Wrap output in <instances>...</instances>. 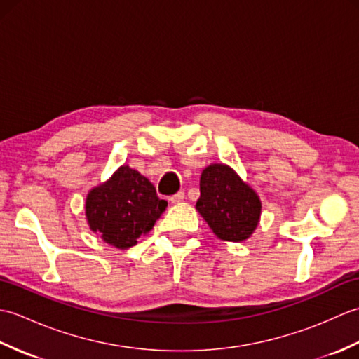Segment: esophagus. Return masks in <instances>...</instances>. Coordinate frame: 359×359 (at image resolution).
<instances>
[{"label":"esophagus","mask_w":359,"mask_h":359,"mask_svg":"<svg viewBox=\"0 0 359 359\" xmlns=\"http://www.w3.org/2000/svg\"><path fill=\"white\" fill-rule=\"evenodd\" d=\"M184 199H185V193L184 191H179V193H175L174 196L170 197V202L171 203H180Z\"/></svg>","instance_id":"34e87169"}]
</instances>
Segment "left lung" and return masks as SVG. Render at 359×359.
<instances>
[{"label": "left lung", "mask_w": 359, "mask_h": 359, "mask_svg": "<svg viewBox=\"0 0 359 359\" xmlns=\"http://www.w3.org/2000/svg\"><path fill=\"white\" fill-rule=\"evenodd\" d=\"M196 210L219 239L242 242L256 230L262 203L233 168L211 163L202 171Z\"/></svg>", "instance_id": "left-lung-1"}]
</instances>
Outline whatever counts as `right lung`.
<instances>
[{
    "label": "right lung",
    "mask_w": 359,
    "mask_h": 359,
    "mask_svg": "<svg viewBox=\"0 0 359 359\" xmlns=\"http://www.w3.org/2000/svg\"><path fill=\"white\" fill-rule=\"evenodd\" d=\"M166 207L144 175L123 165L109 180L90 189L85 210L90 230L109 245L126 250L152 230Z\"/></svg>",
    "instance_id": "right-lung-1"
}]
</instances>
